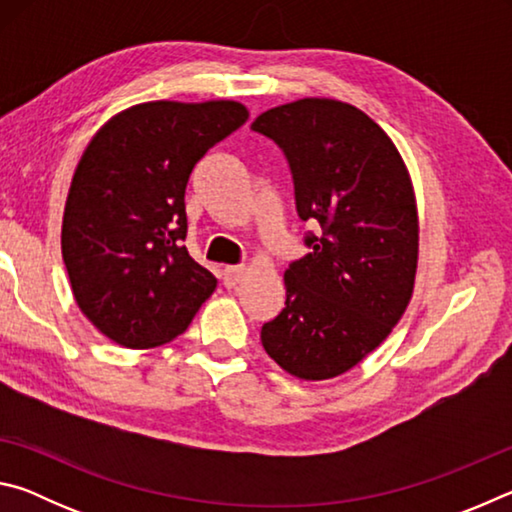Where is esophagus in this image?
<instances>
[{
  "label": "esophagus",
  "mask_w": 512,
  "mask_h": 512,
  "mask_svg": "<svg viewBox=\"0 0 512 512\" xmlns=\"http://www.w3.org/2000/svg\"><path fill=\"white\" fill-rule=\"evenodd\" d=\"M246 268L244 266H225L223 268V284L225 287H235V284H239L241 277H244Z\"/></svg>",
  "instance_id": "obj_1"
}]
</instances>
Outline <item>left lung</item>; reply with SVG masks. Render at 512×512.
Listing matches in <instances>:
<instances>
[{
    "label": "left lung",
    "mask_w": 512,
    "mask_h": 512,
    "mask_svg": "<svg viewBox=\"0 0 512 512\" xmlns=\"http://www.w3.org/2000/svg\"><path fill=\"white\" fill-rule=\"evenodd\" d=\"M289 162L309 253L284 271L287 302L262 327L277 366L332 379L391 334L409 305L418 266V212L409 171L366 112L334 99H300L253 121Z\"/></svg>",
    "instance_id": "8db88e82"
}]
</instances>
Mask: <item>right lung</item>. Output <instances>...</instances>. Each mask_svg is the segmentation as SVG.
Returning a JSON list of instances; mask_svg holds the SVG:
<instances>
[{"mask_svg":"<svg viewBox=\"0 0 512 512\" xmlns=\"http://www.w3.org/2000/svg\"><path fill=\"white\" fill-rule=\"evenodd\" d=\"M248 119L237 101H149L99 128L74 171L63 262L76 305L124 348L183 334L216 277L189 257L185 189L196 162Z\"/></svg>","mask_w":512,"mask_h":512,"instance_id":"1","label":"right lung"}]
</instances>
